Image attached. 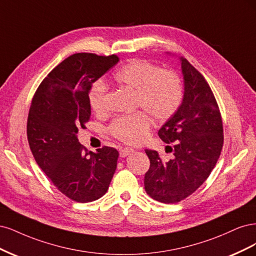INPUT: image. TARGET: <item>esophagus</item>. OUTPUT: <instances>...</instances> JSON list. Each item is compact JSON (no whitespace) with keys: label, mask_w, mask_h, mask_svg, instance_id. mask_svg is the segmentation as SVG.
<instances>
[{"label":"esophagus","mask_w":256,"mask_h":256,"mask_svg":"<svg viewBox=\"0 0 256 256\" xmlns=\"http://www.w3.org/2000/svg\"><path fill=\"white\" fill-rule=\"evenodd\" d=\"M134 150L130 149V148H123V149L120 150V156L121 158H126L128 155H130V153H133Z\"/></svg>","instance_id":"34e87169"}]
</instances>
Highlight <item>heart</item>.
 I'll return each mask as SVG.
<instances>
[{"label":"heart","mask_w":256,"mask_h":256,"mask_svg":"<svg viewBox=\"0 0 256 256\" xmlns=\"http://www.w3.org/2000/svg\"><path fill=\"white\" fill-rule=\"evenodd\" d=\"M114 83L135 89V105L144 110L123 114L114 119L108 128L112 136L128 144L144 142L151 128V117L164 122L176 112L182 103L183 87L178 74L160 70L154 64L134 60L114 73ZM106 87L96 82L88 92V102L94 112L104 110Z\"/></svg>","instance_id":"1"}]
</instances>
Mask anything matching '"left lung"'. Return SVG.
Segmentation results:
<instances>
[{"label":"left lung","instance_id":"obj_1","mask_svg":"<svg viewBox=\"0 0 256 256\" xmlns=\"http://www.w3.org/2000/svg\"><path fill=\"white\" fill-rule=\"evenodd\" d=\"M184 80L182 104L158 130L168 144L169 160L146 150L150 168L144 189L152 199L178 203L194 194L210 174L224 146V126L217 101L208 82L194 66L180 57Z\"/></svg>","mask_w":256,"mask_h":256}]
</instances>
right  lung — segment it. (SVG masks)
Instances as JSON below:
<instances>
[{
	"instance_id": "1",
	"label": "right lung",
	"mask_w": 256,
	"mask_h": 256,
	"mask_svg": "<svg viewBox=\"0 0 256 256\" xmlns=\"http://www.w3.org/2000/svg\"><path fill=\"white\" fill-rule=\"evenodd\" d=\"M118 62L117 55L73 54L48 74L32 100L26 130L30 151L54 186L76 202L100 199L117 168L116 149L88 152L76 134L92 114L90 88Z\"/></svg>"
}]
</instances>
